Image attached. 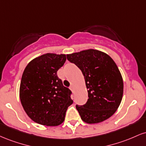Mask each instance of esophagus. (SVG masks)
<instances>
[{"instance_id":"obj_1","label":"esophagus","mask_w":146,"mask_h":146,"mask_svg":"<svg viewBox=\"0 0 146 146\" xmlns=\"http://www.w3.org/2000/svg\"><path fill=\"white\" fill-rule=\"evenodd\" d=\"M70 89H71V90L72 92L74 91V88H73V86H70Z\"/></svg>"}]
</instances>
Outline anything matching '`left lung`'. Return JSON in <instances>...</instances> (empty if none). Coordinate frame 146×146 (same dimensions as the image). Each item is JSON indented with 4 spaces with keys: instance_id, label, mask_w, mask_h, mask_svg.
<instances>
[{
    "instance_id": "obj_1",
    "label": "left lung",
    "mask_w": 146,
    "mask_h": 146,
    "mask_svg": "<svg viewBox=\"0 0 146 146\" xmlns=\"http://www.w3.org/2000/svg\"><path fill=\"white\" fill-rule=\"evenodd\" d=\"M66 57L82 72L88 90L86 103L76 105L82 120L98 123L108 119L117 111L123 97V78L116 63L104 52L93 48Z\"/></svg>"
}]
</instances>
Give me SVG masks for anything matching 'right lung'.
<instances>
[{
	"mask_svg": "<svg viewBox=\"0 0 146 146\" xmlns=\"http://www.w3.org/2000/svg\"><path fill=\"white\" fill-rule=\"evenodd\" d=\"M66 60L65 54L45 53L31 60L23 71L20 99L25 113L36 123L57 126L64 121L73 100L57 71Z\"/></svg>",
	"mask_w": 146,
	"mask_h": 146,
	"instance_id": "add662e5",
	"label": "right lung"
}]
</instances>
